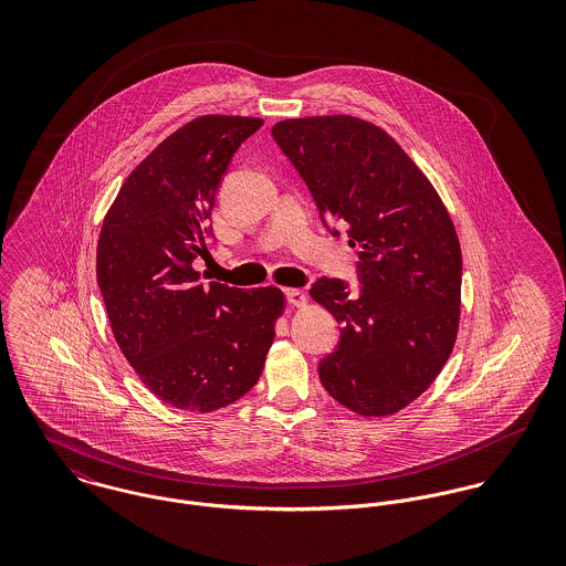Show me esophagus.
Returning <instances> with one entry per match:
<instances>
[{"label":"esophagus","mask_w":566,"mask_h":566,"mask_svg":"<svg viewBox=\"0 0 566 566\" xmlns=\"http://www.w3.org/2000/svg\"><path fill=\"white\" fill-rule=\"evenodd\" d=\"M285 294L294 307H305L310 303V296L303 290H285Z\"/></svg>","instance_id":"esophagus-1"}]
</instances>
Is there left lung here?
I'll return each mask as SVG.
<instances>
[{
    "label": "left lung",
    "mask_w": 566,
    "mask_h": 566,
    "mask_svg": "<svg viewBox=\"0 0 566 566\" xmlns=\"http://www.w3.org/2000/svg\"><path fill=\"white\" fill-rule=\"evenodd\" d=\"M272 137L321 213L348 227L359 292L321 279L312 298L342 324L318 375L346 409L384 418L416 401L447 364L462 305V250L431 180L373 122L350 115L283 119Z\"/></svg>",
    "instance_id": "8db88e82"
}]
</instances>
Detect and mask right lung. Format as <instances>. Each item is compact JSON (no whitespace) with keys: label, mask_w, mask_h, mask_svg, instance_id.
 Returning a JSON list of instances; mask_svg holds the SVG:
<instances>
[{"label":"right lung","mask_w":566,"mask_h":566,"mask_svg":"<svg viewBox=\"0 0 566 566\" xmlns=\"http://www.w3.org/2000/svg\"><path fill=\"white\" fill-rule=\"evenodd\" d=\"M261 124L187 122L128 174L102 222L95 272L113 335L146 388L178 409L207 413L242 399L285 312L279 287L202 285L191 265L209 252L218 185Z\"/></svg>","instance_id":"obj_1"}]
</instances>
